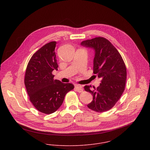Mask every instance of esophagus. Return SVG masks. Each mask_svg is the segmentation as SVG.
<instances>
[{
	"label": "esophagus",
	"mask_w": 150,
	"mask_h": 150,
	"mask_svg": "<svg viewBox=\"0 0 150 150\" xmlns=\"http://www.w3.org/2000/svg\"><path fill=\"white\" fill-rule=\"evenodd\" d=\"M74 88H75V89H76L77 92H83V91L82 86H80V85H77V84H76V85L74 86Z\"/></svg>",
	"instance_id": "1"
}]
</instances>
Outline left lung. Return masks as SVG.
Masks as SVG:
<instances>
[{"label":"left lung","mask_w":150,"mask_h":150,"mask_svg":"<svg viewBox=\"0 0 150 150\" xmlns=\"http://www.w3.org/2000/svg\"><path fill=\"white\" fill-rule=\"evenodd\" d=\"M81 45L95 51L93 73L101 79L99 86L92 89L91 86H84L86 91L93 96L88 107L96 112L111 109L123 93L127 79V69L118 50L108 40L96 38L83 41Z\"/></svg>","instance_id":"1"}]
</instances>
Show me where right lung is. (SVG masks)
<instances>
[{
  "instance_id": "obj_1",
  "label": "right lung",
  "mask_w": 150,
  "mask_h": 150,
  "mask_svg": "<svg viewBox=\"0 0 150 150\" xmlns=\"http://www.w3.org/2000/svg\"><path fill=\"white\" fill-rule=\"evenodd\" d=\"M56 42L43 45L31 57L26 67L25 85L29 99L39 111L47 114L62 105L66 94L74 88L70 83L54 80L52 72L58 70L55 48Z\"/></svg>"
}]
</instances>
